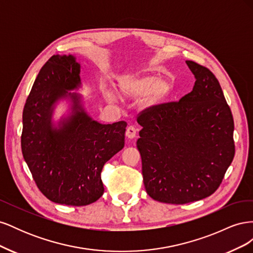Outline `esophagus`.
Masks as SVG:
<instances>
[{
  "label": "esophagus",
  "mask_w": 253,
  "mask_h": 253,
  "mask_svg": "<svg viewBox=\"0 0 253 253\" xmlns=\"http://www.w3.org/2000/svg\"><path fill=\"white\" fill-rule=\"evenodd\" d=\"M136 133H137V129H136V127H135L134 126H127L126 132V135L127 138H129V139L135 138V137H136Z\"/></svg>",
  "instance_id": "34e87169"
}]
</instances>
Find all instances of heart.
Segmentation results:
<instances>
[{
    "label": "heart",
    "mask_w": 253,
    "mask_h": 253,
    "mask_svg": "<svg viewBox=\"0 0 253 253\" xmlns=\"http://www.w3.org/2000/svg\"><path fill=\"white\" fill-rule=\"evenodd\" d=\"M171 83L165 79L156 80L153 76H126L118 82L119 93L126 98H138L149 93L150 103H156L170 93ZM105 97L111 100L112 94L106 91Z\"/></svg>",
    "instance_id": "1"
}]
</instances>
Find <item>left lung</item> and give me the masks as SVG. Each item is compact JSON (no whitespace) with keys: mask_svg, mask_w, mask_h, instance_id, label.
<instances>
[{"mask_svg":"<svg viewBox=\"0 0 253 253\" xmlns=\"http://www.w3.org/2000/svg\"><path fill=\"white\" fill-rule=\"evenodd\" d=\"M186 63L196 79L192 91L137 117L145 191L153 200L173 205L215 192L235 153L232 113L218 80L207 67Z\"/></svg>","mask_w":253,"mask_h":253,"instance_id":"1","label":"left lung"}]
</instances>
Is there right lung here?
<instances>
[{
    "mask_svg": "<svg viewBox=\"0 0 253 253\" xmlns=\"http://www.w3.org/2000/svg\"><path fill=\"white\" fill-rule=\"evenodd\" d=\"M80 64L70 56H52L37 76L23 110L21 147L38 188L49 201L86 206L104 192V164L125 147L126 122L101 125L83 108ZM72 101V113L56 127L52 113L61 98Z\"/></svg>",
    "mask_w": 253,
    "mask_h": 253,
    "instance_id": "right-lung-1",
    "label": "right lung"
}]
</instances>
